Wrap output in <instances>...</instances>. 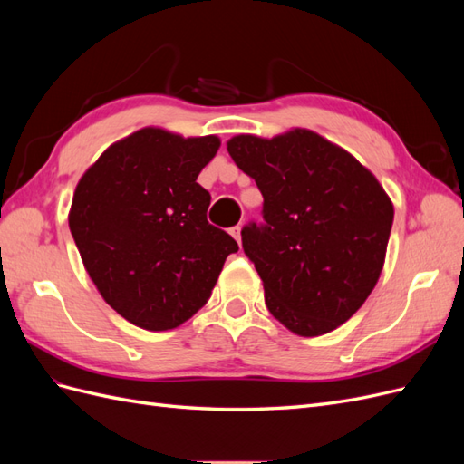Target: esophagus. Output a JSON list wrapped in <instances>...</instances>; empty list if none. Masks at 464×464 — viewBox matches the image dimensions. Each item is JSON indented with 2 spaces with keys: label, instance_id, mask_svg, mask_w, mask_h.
<instances>
[{
  "label": "esophagus",
  "instance_id": "esophagus-1",
  "mask_svg": "<svg viewBox=\"0 0 464 464\" xmlns=\"http://www.w3.org/2000/svg\"><path fill=\"white\" fill-rule=\"evenodd\" d=\"M242 227H240V224H237V227H234V228H230V234L234 236V240L237 242V244H242Z\"/></svg>",
  "mask_w": 464,
  "mask_h": 464
}]
</instances>
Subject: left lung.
<instances>
[{
  "mask_svg": "<svg viewBox=\"0 0 464 464\" xmlns=\"http://www.w3.org/2000/svg\"><path fill=\"white\" fill-rule=\"evenodd\" d=\"M228 152L263 195V222L246 224L242 247L269 312L302 336L343 325L382 275L395 215L387 193L353 154L307 130L237 135Z\"/></svg>",
  "mask_w": 464,
  "mask_h": 464,
  "instance_id": "8db88e82",
  "label": "left lung"
}]
</instances>
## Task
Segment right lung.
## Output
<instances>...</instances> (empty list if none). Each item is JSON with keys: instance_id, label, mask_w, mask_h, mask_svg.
<instances>
[{"instance_id": "add662e5", "label": "right lung", "mask_w": 464, "mask_h": 464, "mask_svg": "<svg viewBox=\"0 0 464 464\" xmlns=\"http://www.w3.org/2000/svg\"><path fill=\"white\" fill-rule=\"evenodd\" d=\"M218 137L139 130L102 152L77 184L69 230L106 304L133 325L168 331L210 298L237 244L207 220L198 176Z\"/></svg>"}]
</instances>
